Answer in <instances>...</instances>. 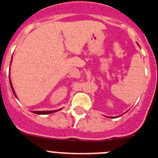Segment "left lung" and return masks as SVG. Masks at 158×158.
I'll return each instance as SVG.
<instances>
[{
	"label": "left lung",
	"mask_w": 158,
	"mask_h": 158,
	"mask_svg": "<svg viewBox=\"0 0 158 158\" xmlns=\"http://www.w3.org/2000/svg\"><path fill=\"white\" fill-rule=\"evenodd\" d=\"M114 118V117H111V118Z\"/></svg>",
	"instance_id": "obj_1"
}]
</instances>
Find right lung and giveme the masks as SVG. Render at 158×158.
Returning <instances> with one entry per match:
<instances>
[{
  "label": "right lung",
  "instance_id": "1",
  "mask_svg": "<svg viewBox=\"0 0 158 158\" xmlns=\"http://www.w3.org/2000/svg\"><path fill=\"white\" fill-rule=\"evenodd\" d=\"M11 61H12V60H11ZM10 87H11V89H12L14 94H15V96L16 97L15 90H14V88H13V86H12V83H11V81H10ZM57 110H50V111H32V112L34 113V114H52V113L57 112Z\"/></svg>",
  "mask_w": 158,
  "mask_h": 158
}]
</instances>
